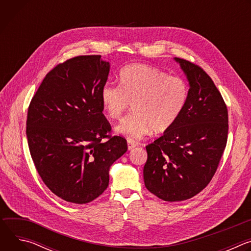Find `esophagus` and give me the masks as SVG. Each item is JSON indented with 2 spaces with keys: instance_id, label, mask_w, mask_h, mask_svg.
<instances>
[{
  "instance_id": "1",
  "label": "esophagus",
  "mask_w": 251,
  "mask_h": 251,
  "mask_svg": "<svg viewBox=\"0 0 251 251\" xmlns=\"http://www.w3.org/2000/svg\"><path fill=\"white\" fill-rule=\"evenodd\" d=\"M127 144H128V150H132L133 148H135L137 146V143L135 141H132V140H128Z\"/></svg>"
}]
</instances>
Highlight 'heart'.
Wrapping results in <instances>:
<instances>
[{"label":"heart","mask_w":251,"mask_h":251,"mask_svg":"<svg viewBox=\"0 0 251 251\" xmlns=\"http://www.w3.org/2000/svg\"><path fill=\"white\" fill-rule=\"evenodd\" d=\"M120 85L105 83L100 91L103 109L119 119L129 108L133 113L116 126V133L135 141L170 129L183 112L189 95L186 81L146 64H130L120 71Z\"/></svg>","instance_id":"obj_1"}]
</instances>
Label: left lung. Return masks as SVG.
<instances>
[{"label":"left lung","instance_id":"left-lung-1","mask_svg":"<svg viewBox=\"0 0 251 251\" xmlns=\"http://www.w3.org/2000/svg\"><path fill=\"white\" fill-rule=\"evenodd\" d=\"M189 81L185 108L175 124L146 146L144 183L166 201L191 199L210 182L226 146L228 114L217 86L205 71L175 57Z\"/></svg>","mask_w":251,"mask_h":251}]
</instances>
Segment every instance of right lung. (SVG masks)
<instances>
[{"instance_id":"right-lung-1","label":"right lung","mask_w":251,"mask_h":251,"mask_svg":"<svg viewBox=\"0 0 251 251\" xmlns=\"http://www.w3.org/2000/svg\"><path fill=\"white\" fill-rule=\"evenodd\" d=\"M109 70L101 55L70 58L46 75L28 106L26 137L35 169L69 202L98 198L108 187L110 167L128 149L125 138L108 135L111 126L102 113L100 91Z\"/></svg>"}]
</instances>
